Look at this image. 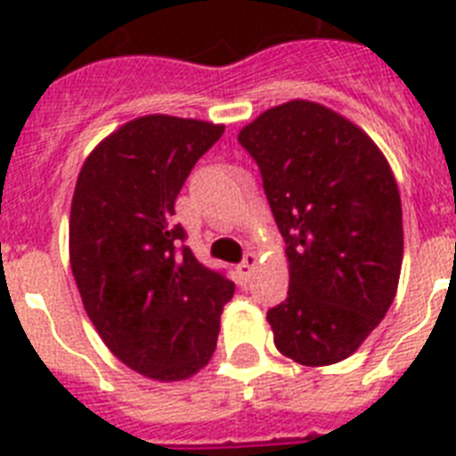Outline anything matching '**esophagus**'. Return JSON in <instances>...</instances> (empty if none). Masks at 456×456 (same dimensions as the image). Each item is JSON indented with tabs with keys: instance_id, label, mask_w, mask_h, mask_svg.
Returning a JSON list of instances; mask_svg holds the SVG:
<instances>
[{
	"instance_id": "obj_1",
	"label": "esophagus",
	"mask_w": 456,
	"mask_h": 456,
	"mask_svg": "<svg viewBox=\"0 0 456 456\" xmlns=\"http://www.w3.org/2000/svg\"><path fill=\"white\" fill-rule=\"evenodd\" d=\"M256 265H258V258H256V254L244 256V261L237 265V277H240V281L249 280L251 273L256 270Z\"/></svg>"
}]
</instances>
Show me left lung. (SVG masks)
Listing matches in <instances>:
<instances>
[{"instance_id": "obj_1", "label": "left lung", "mask_w": 456, "mask_h": 456, "mask_svg": "<svg viewBox=\"0 0 456 456\" xmlns=\"http://www.w3.org/2000/svg\"><path fill=\"white\" fill-rule=\"evenodd\" d=\"M261 167L289 261V298L268 312L274 347L300 366L347 359L385 319L403 263L396 176L356 123L291 100L237 134Z\"/></svg>"}]
</instances>
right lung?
Returning a JSON list of instances; mask_svg holds the SVG:
<instances>
[{
	"mask_svg": "<svg viewBox=\"0 0 456 456\" xmlns=\"http://www.w3.org/2000/svg\"><path fill=\"white\" fill-rule=\"evenodd\" d=\"M221 134V123L167 114L127 120L90 151L71 198L69 263L86 314L116 359L156 382L209 363L235 293L172 224L186 176Z\"/></svg>",
	"mask_w": 456,
	"mask_h": 456,
	"instance_id": "1",
	"label": "right lung"
}]
</instances>
